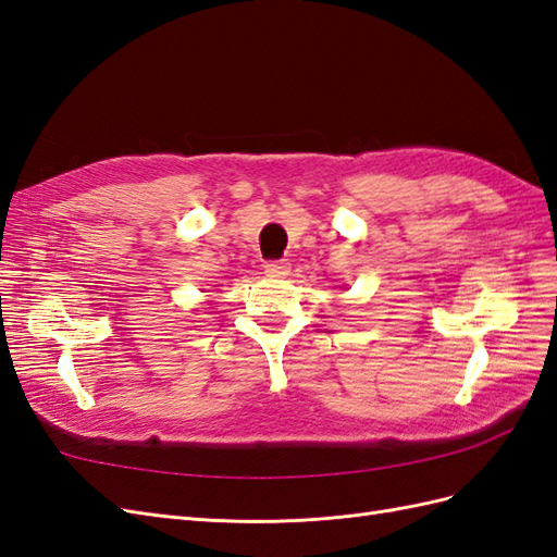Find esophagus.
I'll return each mask as SVG.
<instances>
[{"label": "esophagus", "instance_id": "1", "mask_svg": "<svg viewBox=\"0 0 557 557\" xmlns=\"http://www.w3.org/2000/svg\"><path fill=\"white\" fill-rule=\"evenodd\" d=\"M264 274L272 276V278H276V276H288V274H290V267H288V262H283V260L267 262V264H264Z\"/></svg>", "mask_w": 557, "mask_h": 557}]
</instances>
